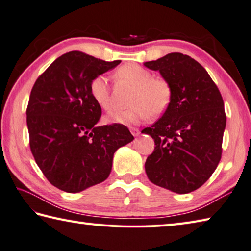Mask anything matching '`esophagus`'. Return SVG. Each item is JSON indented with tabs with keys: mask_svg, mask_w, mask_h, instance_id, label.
Returning <instances> with one entry per match:
<instances>
[{
	"mask_svg": "<svg viewBox=\"0 0 251 251\" xmlns=\"http://www.w3.org/2000/svg\"><path fill=\"white\" fill-rule=\"evenodd\" d=\"M130 132H131L132 136H134V137H137V136L140 134L139 129L138 128H134V127H131V128H130Z\"/></svg>",
	"mask_w": 251,
	"mask_h": 251,
	"instance_id": "esophagus-1",
	"label": "esophagus"
}]
</instances>
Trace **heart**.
I'll return each mask as SVG.
<instances>
[{
    "mask_svg": "<svg viewBox=\"0 0 251 251\" xmlns=\"http://www.w3.org/2000/svg\"><path fill=\"white\" fill-rule=\"evenodd\" d=\"M121 79L134 87L129 104L126 110H115L107 114V123H119L124 125H135L146 121L149 115L156 117L161 115L171 102L172 89L170 83L163 78L153 77L147 68L136 64H126L116 72ZM90 95L92 99L103 110L109 111L113 106L110 86L107 78L99 75L90 82Z\"/></svg>",
    "mask_w": 251,
    "mask_h": 251,
    "instance_id": "1",
    "label": "heart"
}]
</instances>
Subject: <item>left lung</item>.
<instances>
[{"instance_id":"obj_1","label":"left lung","mask_w":251,"mask_h":251,"mask_svg":"<svg viewBox=\"0 0 251 251\" xmlns=\"http://www.w3.org/2000/svg\"><path fill=\"white\" fill-rule=\"evenodd\" d=\"M144 65L159 71L172 89L164 114L142 130L155 145L145 163L147 176L174 193H191L210 178L222 155V96L208 72L188 55L170 53Z\"/></svg>"}]
</instances>
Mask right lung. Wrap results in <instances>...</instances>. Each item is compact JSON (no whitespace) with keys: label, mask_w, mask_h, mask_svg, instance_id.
<instances>
[{"label":"right lung","mask_w":251,"mask_h":251,"mask_svg":"<svg viewBox=\"0 0 251 251\" xmlns=\"http://www.w3.org/2000/svg\"><path fill=\"white\" fill-rule=\"evenodd\" d=\"M120 63L72 51L34 82L26 112L29 145L42 173L58 189L75 194L102 183L114 152L134 139L124 125L97 126L102 111L90 95L93 78Z\"/></svg>","instance_id":"add662e5"}]
</instances>
